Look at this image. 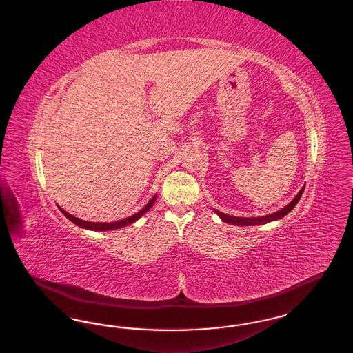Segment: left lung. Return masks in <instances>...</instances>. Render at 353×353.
I'll use <instances>...</instances> for the list:
<instances>
[{"label":"left lung","mask_w":353,"mask_h":353,"mask_svg":"<svg viewBox=\"0 0 353 353\" xmlns=\"http://www.w3.org/2000/svg\"><path fill=\"white\" fill-rule=\"evenodd\" d=\"M303 192H304V186L299 190V193L295 196V199L292 201L290 202L288 205H285V208H282L281 210L269 214V216H263V217H252V219H246V217H233V216H228V214H223L219 210H214L219 216V219H222L223 222L226 223H232V225H236V226H255V225H263V223H268L271 221H276V219H281L282 217L287 216L294 208L295 205L299 202L301 197H302Z\"/></svg>","instance_id":"1"}]
</instances>
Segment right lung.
Wrapping results in <instances>:
<instances>
[{
	"mask_svg": "<svg viewBox=\"0 0 353 353\" xmlns=\"http://www.w3.org/2000/svg\"><path fill=\"white\" fill-rule=\"evenodd\" d=\"M156 201V196H153L150 202L140 210V212H137L136 214L134 216H131V217H127V219H120V221H115V222H88V221H83V219H77V217H74V216H71V214H68V212H65L62 208H59V210L68 217L71 222H74L75 225H78V226H81V228H83V229H88V230H95V232H107V230H115V229H119V228H123V226H127V225H131V223H134V221H137V219H140L145 212H148L150 209H151L152 206H153V202Z\"/></svg>",
	"mask_w": 353,
	"mask_h": 353,
	"instance_id": "add662e5",
	"label": "right lung"
}]
</instances>
